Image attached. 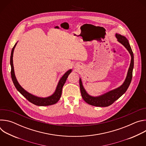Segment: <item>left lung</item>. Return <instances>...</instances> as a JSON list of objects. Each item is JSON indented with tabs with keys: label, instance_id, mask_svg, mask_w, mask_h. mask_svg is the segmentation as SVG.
<instances>
[{
	"label": "left lung",
	"instance_id": "1",
	"mask_svg": "<svg viewBox=\"0 0 146 146\" xmlns=\"http://www.w3.org/2000/svg\"><path fill=\"white\" fill-rule=\"evenodd\" d=\"M115 37H117V40L119 42L121 43L127 49V50L129 51L131 56V64L128 71L126 79L125 80L122 85H121L119 87L112 91H110L101 96L94 97L90 96L87 93L86 91L85 90L84 87H83L81 80V78H80L79 84L81 96L83 99L84 100V101L90 105L98 107H107L111 105V104H113L115 100L119 98L127 91V89L128 88L131 84V82L132 78V72L134 66L133 54L130 46V44L128 42V40L125 37L117 33L115 34Z\"/></svg>",
	"mask_w": 146,
	"mask_h": 146
}]
</instances>
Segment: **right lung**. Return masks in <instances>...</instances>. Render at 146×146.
Returning <instances> with one entry per match:
<instances>
[{"label": "right lung", "mask_w": 146, "mask_h": 146, "mask_svg": "<svg viewBox=\"0 0 146 146\" xmlns=\"http://www.w3.org/2000/svg\"><path fill=\"white\" fill-rule=\"evenodd\" d=\"M17 43L14 45L13 47L12 50H11V56H10V65H11V78L13 80V82L14 83V84L17 88V90L28 101L31 102L32 103L34 104L35 105L37 106H50L54 105V104H55L56 103L58 102V101L59 100L60 98L61 95H62V88H63V86H64L65 83L67 80V78L69 74L72 72V69L69 70L67 71L64 75L61 77L60 79L58 86L56 87V90L55 92L51 96L47 97V98H39L36 96H34L27 91H26L21 86L19 83L18 82L16 77L15 76V73H14V66H13V52L14 50V48L15 47Z\"/></svg>", "instance_id": "obj_1"}]
</instances>
